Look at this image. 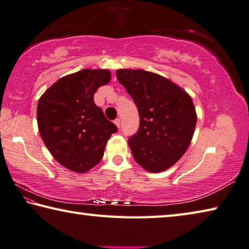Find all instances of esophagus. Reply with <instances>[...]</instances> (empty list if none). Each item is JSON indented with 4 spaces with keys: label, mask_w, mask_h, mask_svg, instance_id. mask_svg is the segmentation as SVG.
Segmentation results:
<instances>
[{
    "label": "esophagus",
    "mask_w": 249,
    "mask_h": 249,
    "mask_svg": "<svg viewBox=\"0 0 249 249\" xmlns=\"http://www.w3.org/2000/svg\"><path fill=\"white\" fill-rule=\"evenodd\" d=\"M113 122H115V124L117 125V128H120L121 122H120V119H119V118H117V119H116L115 121H113Z\"/></svg>",
    "instance_id": "1"
}]
</instances>
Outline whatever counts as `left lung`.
Returning a JSON list of instances; mask_svg holds the SVG:
<instances>
[{
	"label": "left lung",
	"mask_w": 249,
	"mask_h": 249,
	"mask_svg": "<svg viewBox=\"0 0 249 249\" xmlns=\"http://www.w3.org/2000/svg\"><path fill=\"white\" fill-rule=\"evenodd\" d=\"M117 77L136 103L140 128L128 144L136 162L160 173L180 160L193 140L197 112L190 95L168 78L144 70H117Z\"/></svg>",
	"instance_id": "obj_1"
}]
</instances>
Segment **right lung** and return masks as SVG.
Here are the masks:
<instances>
[{"label":"right lung","mask_w":249,"mask_h":249,"mask_svg":"<svg viewBox=\"0 0 249 249\" xmlns=\"http://www.w3.org/2000/svg\"><path fill=\"white\" fill-rule=\"evenodd\" d=\"M110 78L109 70H81L59 78L39 99V133L51 155L70 171L83 174L95 167L118 130L94 103L95 91Z\"/></svg>","instance_id":"obj_1"}]
</instances>
